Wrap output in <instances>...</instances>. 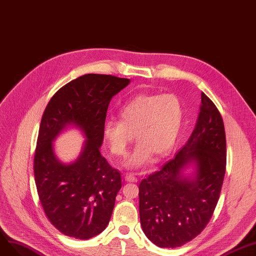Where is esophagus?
Listing matches in <instances>:
<instances>
[{
	"instance_id": "34e87169",
	"label": "esophagus",
	"mask_w": 256,
	"mask_h": 256,
	"mask_svg": "<svg viewBox=\"0 0 256 256\" xmlns=\"http://www.w3.org/2000/svg\"><path fill=\"white\" fill-rule=\"evenodd\" d=\"M125 180L129 181V182H136L138 178L134 175H132V174H126L125 175Z\"/></svg>"
}]
</instances>
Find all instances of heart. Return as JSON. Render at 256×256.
Segmentation results:
<instances>
[{
    "mask_svg": "<svg viewBox=\"0 0 256 256\" xmlns=\"http://www.w3.org/2000/svg\"><path fill=\"white\" fill-rule=\"evenodd\" d=\"M120 120L109 118L102 133L109 151L125 157L130 144L138 140L126 162L128 168L147 166L173 149L184 120V107L174 94H140L120 108Z\"/></svg>",
    "mask_w": 256,
    "mask_h": 256,
    "instance_id": "b5f03b06",
    "label": "heart"
}]
</instances>
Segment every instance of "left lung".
<instances>
[{
    "label": "left lung",
    "instance_id": "1",
    "mask_svg": "<svg viewBox=\"0 0 256 256\" xmlns=\"http://www.w3.org/2000/svg\"><path fill=\"white\" fill-rule=\"evenodd\" d=\"M190 162L198 166L192 180L180 175ZM225 171L223 118L202 92L197 125L188 142L138 186L140 218L146 236L158 247L176 248L199 236L220 198Z\"/></svg>",
    "mask_w": 256,
    "mask_h": 256
}]
</instances>
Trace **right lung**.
Masks as SVG:
<instances>
[{
	"instance_id": "add662e5",
	"label": "right lung",
	"mask_w": 256,
	"mask_h": 256,
	"mask_svg": "<svg viewBox=\"0 0 256 256\" xmlns=\"http://www.w3.org/2000/svg\"><path fill=\"white\" fill-rule=\"evenodd\" d=\"M130 80L86 74L58 90L42 118L34 155V178L44 212L60 232L79 240L106 228L122 188L120 174L101 155L103 125L112 96ZM78 126L87 142L70 165L57 160L52 142L66 124Z\"/></svg>"
}]
</instances>
